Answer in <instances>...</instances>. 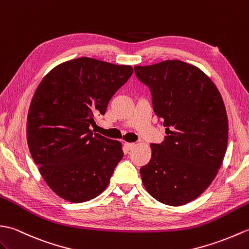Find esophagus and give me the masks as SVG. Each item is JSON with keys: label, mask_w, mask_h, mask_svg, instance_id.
Returning <instances> with one entry per match:
<instances>
[{"label": "esophagus", "mask_w": 249, "mask_h": 249, "mask_svg": "<svg viewBox=\"0 0 249 249\" xmlns=\"http://www.w3.org/2000/svg\"><path fill=\"white\" fill-rule=\"evenodd\" d=\"M124 148L126 149V150H132V149L134 148V143L133 142H124Z\"/></svg>", "instance_id": "esophagus-1"}]
</instances>
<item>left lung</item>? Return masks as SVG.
Listing matches in <instances>:
<instances>
[{
    "label": "left lung",
    "mask_w": 249,
    "mask_h": 249,
    "mask_svg": "<svg viewBox=\"0 0 249 249\" xmlns=\"http://www.w3.org/2000/svg\"><path fill=\"white\" fill-rule=\"evenodd\" d=\"M136 78L151 92L153 110L166 126L161 143H151V160L141 168L154 199L178 207L212 183L228 142L223 98L200 69L181 60L135 66Z\"/></svg>",
    "instance_id": "1"
}]
</instances>
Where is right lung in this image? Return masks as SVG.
<instances>
[{
    "label": "right lung",
    "instance_id": "1",
    "mask_svg": "<svg viewBox=\"0 0 249 249\" xmlns=\"http://www.w3.org/2000/svg\"><path fill=\"white\" fill-rule=\"evenodd\" d=\"M132 73L131 66L79 57L56 66L38 85L27 115V143L59 197L84 202L107 189L124 152L119 142L90 126Z\"/></svg>",
    "mask_w": 249,
    "mask_h": 249
}]
</instances>
